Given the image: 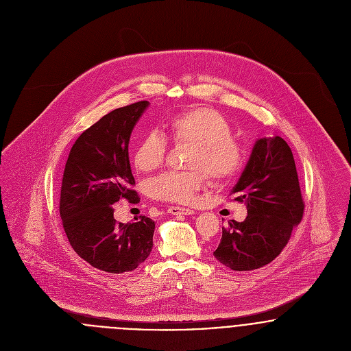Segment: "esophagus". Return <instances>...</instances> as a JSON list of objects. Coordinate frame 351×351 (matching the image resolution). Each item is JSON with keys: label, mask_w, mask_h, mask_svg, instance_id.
<instances>
[{"label": "esophagus", "mask_w": 351, "mask_h": 351, "mask_svg": "<svg viewBox=\"0 0 351 351\" xmlns=\"http://www.w3.org/2000/svg\"><path fill=\"white\" fill-rule=\"evenodd\" d=\"M167 213H170V215H192V213H195V210L191 209V208L170 206V208L167 209Z\"/></svg>", "instance_id": "34e87169"}]
</instances>
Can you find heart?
<instances>
[{"label":"heart","instance_id":"1","mask_svg":"<svg viewBox=\"0 0 351 351\" xmlns=\"http://www.w3.org/2000/svg\"><path fill=\"white\" fill-rule=\"evenodd\" d=\"M169 130L176 143H191L185 171H166L149 184L156 200L191 204L206 184V173L217 181L234 177L245 163L242 143L232 136L230 121L217 110L196 106L173 116ZM169 150L167 139L159 131L147 132L134 152V165L141 171L160 167ZM204 169L202 171V169Z\"/></svg>","mask_w":351,"mask_h":351}]
</instances>
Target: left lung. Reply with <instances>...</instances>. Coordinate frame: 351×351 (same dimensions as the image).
I'll return each instance as SVG.
<instances>
[{"label": "left lung", "instance_id": "1", "mask_svg": "<svg viewBox=\"0 0 351 351\" xmlns=\"http://www.w3.org/2000/svg\"><path fill=\"white\" fill-rule=\"evenodd\" d=\"M247 206L246 219L228 221L213 251L224 266L247 271L270 263L287 246L292 230L304 213L299 176L293 154L280 138H262L230 193Z\"/></svg>", "mask_w": 351, "mask_h": 351}]
</instances>
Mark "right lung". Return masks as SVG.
Masks as SVG:
<instances>
[{
    "mask_svg": "<svg viewBox=\"0 0 351 351\" xmlns=\"http://www.w3.org/2000/svg\"><path fill=\"white\" fill-rule=\"evenodd\" d=\"M149 101L117 108L73 145L62 178L59 213L74 251L93 267L120 274L135 270L152 249L154 220L117 223L113 204L138 202L128 158L131 132Z\"/></svg>",
    "mask_w": 351,
    "mask_h": 351,
    "instance_id": "obj_1",
    "label": "right lung"
}]
</instances>
